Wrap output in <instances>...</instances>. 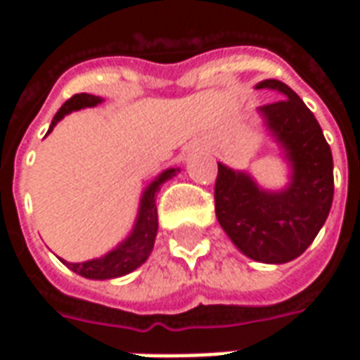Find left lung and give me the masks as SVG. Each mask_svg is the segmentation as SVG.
Here are the masks:
<instances>
[{"label": "left lung", "instance_id": "left-lung-1", "mask_svg": "<svg viewBox=\"0 0 360 360\" xmlns=\"http://www.w3.org/2000/svg\"><path fill=\"white\" fill-rule=\"evenodd\" d=\"M281 100L258 108L271 136L285 152L291 181L283 191H264L249 173L218 164L216 218L245 257L285 264L301 257L324 226L333 200V160L314 113L287 84L258 82Z\"/></svg>", "mask_w": 360, "mask_h": 360}]
</instances>
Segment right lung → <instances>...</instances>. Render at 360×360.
<instances>
[{"label":"right lung","instance_id":"add662e5","mask_svg":"<svg viewBox=\"0 0 360 360\" xmlns=\"http://www.w3.org/2000/svg\"><path fill=\"white\" fill-rule=\"evenodd\" d=\"M103 100L100 96L94 94H75L73 98H69L59 111L56 113V117L51 121L50 131L58 125V121L65 117L67 113L71 111L82 110V108H94L98 103H102ZM48 131V133H50ZM179 169H165L164 173H160L156 179L150 183L146 191L142 193L141 208H139V216L134 221V227L131 235L127 237L125 241L117 245L115 249L110 250L108 255H103L94 260H86V262H65L63 258H59L63 264L73 270L75 274H79L82 278L89 279H113L121 278L125 274H131L136 270L139 266L146 262V258L150 257V252L154 249V241H156L158 233V208H156V195L158 191L162 188L165 181L172 179L175 173Z\"/></svg>","mask_w":360,"mask_h":360}]
</instances>
